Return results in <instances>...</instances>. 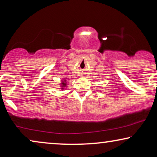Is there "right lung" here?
Here are the masks:
<instances>
[{
	"label": "right lung",
	"mask_w": 157,
	"mask_h": 157,
	"mask_svg": "<svg viewBox=\"0 0 157 157\" xmlns=\"http://www.w3.org/2000/svg\"><path fill=\"white\" fill-rule=\"evenodd\" d=\"M66 81H62V84H61V89H64V88L66 86Z\"/></svg>",
	"instance_id": "right-lung-1"
}]
</instances>
